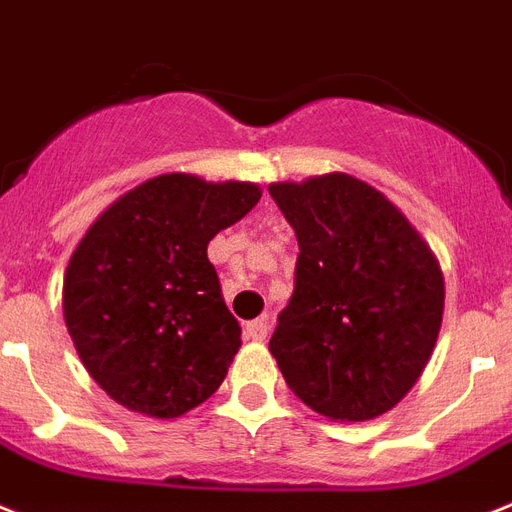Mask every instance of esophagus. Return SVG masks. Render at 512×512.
<instances>
[{
	"mask_svg": "<svg viewBox=\"0 0 512 512\" xmlns=\"http://www.w3.org/2000/svg\"><path fill=\"white\" fill-rule=\"evenodd\" d=\"M266 332H269V319L266 316H261V319H253V322L246 324V337L248 340H266Z\"/></svg>",
	"mask_w": 512,
	"mask_h": 512,
	"instance_id": "esophagus-1",
	"label": "esophagus"
}]
</instances>
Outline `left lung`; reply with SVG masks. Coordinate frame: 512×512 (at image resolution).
<instances>
[{
  "instance_id": "left-lung-1",
  "label": "left lung",
  "mask_w": 512,
  "mask_h": 512,
  "mask_svg": "<svg viewBox=\"0 0 512 512\" xmlns=\"http://www.w3.org/2000/svg\"><path fill=\"white\" fill-rule=\"evenodd\" d=\"M269 196L301 248L269 340L287 387L335 421L382 416L437 342L445 282L432 248L398 206L342 172L274 183Z\"/></svg>"
}]
</instances>
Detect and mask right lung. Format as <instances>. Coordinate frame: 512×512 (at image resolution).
I'll list each match as a JSON object with an SVG mask.
<instances>
[{
	"label": "right lung",
	"instance_id": "obj_1",
	"mask_svg": "<svg viewBox=\"0 0 512 512\" xmlns=\"http://www.w3.org/2000/svg\"><path fill=\"white\" fill-rule=\"evenodd\" d=\"M253 183L146 180L109 206L65 274L67 332L88 374L130 411L177 418L211 398L240 348L209 240L259 204Z\"/></svg>",
	"mask_w": 512,
	"mask_h": 512
}]
</instances>
